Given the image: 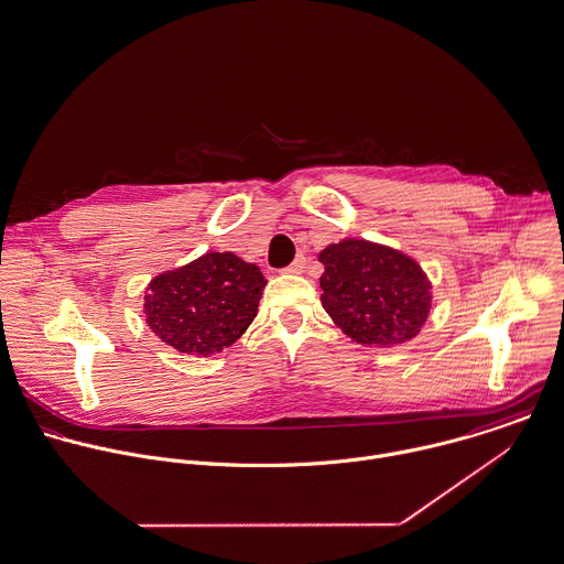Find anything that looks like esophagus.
Instances as JSON below:
<instances>
[{
	"mask_svg": "<svg viewBox=\"0 0 564 564\" xmlns=\"http://www.w3.org/2000/svg\"><path fill=\"white\" fill-rule=\"evenodd\" d=\"M305 265H307V259H305L303 254H299V257L285 268V272H290V274H301V272L305 270Z\"/></svg>",
	"mask_w": 564,
	"mask_h": 564,
	"instance_id": "1",
	"label": "esophagus"
}]
</instances>
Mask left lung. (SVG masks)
Returning <instances> with one entry per match:
<instances>
[{
	"instance_id": "left-lung-1",
	"label": "left lung",
	"mask_w": 564,
	"mask_h": 564,
	"mask_svg": "<svg viewBox=\"0 0 564 564\" xmlns=\"http://www.w3.org/2000/svg\"><path fill=\"white\" fill-rule=\"evenodd\" d=\"M323 307L350 339L394 346L419 336L432 310V283L401 250L341 239L318 254Z\"/></svg>"
}]
</instances>
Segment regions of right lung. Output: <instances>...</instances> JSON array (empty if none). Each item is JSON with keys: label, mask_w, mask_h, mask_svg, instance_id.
I'll list each match as a JSON object with an SVG mask.
<instances>
[{"label": "right lung", "mask_w": 564, "mask_h": 564, "mask_svg": "<svg viewBox=\"0 0 564 564\" xmlns=\"http://www.w3.org/2000/svg\"><path fill=\"white\" fill-rule=\"evenodd\" d=\"M265 283L254 263L232 252H207L150 281L145 323L172 348L209 357L241 338L257 316Z\"/></svg>", "instance_id": "obj_1"}]
</instances>
